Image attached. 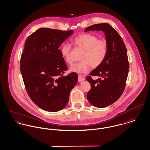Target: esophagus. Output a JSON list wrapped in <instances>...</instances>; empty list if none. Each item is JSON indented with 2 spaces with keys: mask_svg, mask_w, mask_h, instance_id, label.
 <instances>
[{
  "mask_svg": "<svg viewBox=\"0 0 150 150\" xmlns=\"http://www.w3.org/2000/svg\"><path fill=\"white\" fill-rule=\"evenodd\" d=\"M85 80V77L83 76H82L81 75L79 76V79H78L79 82H81Z\"/></svg>",
  "mask_w": 150,
  "mask_h": 150,
  "instance_id": "34e87169",
  "label": "esophagus"
}]
</instances>
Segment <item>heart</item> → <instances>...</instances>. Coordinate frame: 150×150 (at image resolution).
I'll list each match as a JSON object with an SVG mask.
<instances>
[{
    "mask_svg": "<svg viewBox=\"0 0 150 150\" xmlns=\"http://www.w3.org/2000/svg\"><path fill=\"white\" fill-rule=\"evenodd\" d=\"M75 46L83 50L79 63L73 65L70 70L81 74L88 72L91 67L97 68L104 61L108 54V45L107 42L98 39L95 35L85 33L76 37L73 40ZM71 46L68 43L63 44L61 47V53L65 61L72 64L70 57Z\"/></svg>",
    "mask_w": 150,
    "mask_h": 150,
    "instance_id": "b5f03b06",
    "label": "heart"
}]
</instances>
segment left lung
<instances>
[{
  "mask_svg": "<svg viewBox=\"0 0 150 150\" xmlns=\"http://www.w3.org/2000/svg\"><path fill=\"white\" fill-rule=\"evenodd\" d=\"M102 31L108 45L105 59L86 77L91 85L87 93L89 102L97 108H104L116 101L123 94L129 71L127 51L119 34L108 23L96 24L85 28L88 31ZM91 76L100 78L93 80Z\"/></svg>",
  "mask_w": 150,
  "mask_h": 150,
  "instance_id": "8db88e82",
  "label": "left lung"
}]
</instances>
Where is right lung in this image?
Here are the masks:
<instances>
[{
	"label": "right lung",
	"instance_id": "add662e5",
	"mask_svg": "<svg viewBox=\"0 0 150 150\" xmlns=\"http://www.w3.org/2000/svg\"><path fill=\"white\" fill-rule=\"evenodd\" d=\"M73 32L41 28L25 41L20 62L23 80L31 100L45 110L64 108L78 81L76 73L63 75L68 67L58 49Z\"/></svg>",
	"mask_w": 150,
	"mask_h": 150
}]
</instances>
